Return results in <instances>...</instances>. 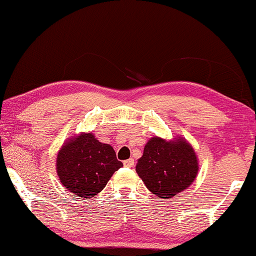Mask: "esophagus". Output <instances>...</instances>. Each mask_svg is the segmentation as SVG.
Here are the masks:
<instances>
[{
	"instance_id": "34e87169",
	"label": "esophagus",
	"mask_w": 256,
	"mask_h": 256,
	"mask_svg": "<svg viewBox=\"0 0 256 256\" xmlns=\"http://www.w3.org/2000/svg\"><path fill=\"white\" fill-rule=\"evenodd\" d=\"M134 164H135V162H134V160H132V158L126 160L124 162V166H127V168H132V166H134Z\"/></svg>"
}]
</instances>
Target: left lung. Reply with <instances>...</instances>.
Masks as SVG:
<instances>
[{"mask_svg": "<svg viewBox=\"0 0 256 256\" xmlns=\"http://www.w3.org/2000/svg\"><path fill=\"white\" fill-rule=\"evenodd\" d=\"M199 170L198 157L184 138L166 140L154 136L146 142L136 164V172L150 192L172 198L190 186Z\"/></svg>", "mask_w": 256, "mask_h": 256, "instance_id": "8db88e82", "label": "left lung"}]
</instances>
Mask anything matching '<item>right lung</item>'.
<instances>
[{"mask_svg":"<svg viewBox=\"0 0 256 256\" xmlns=\"http://www.w3.org/2000/svg\"><path fill=\"white\" fill-rule=\"evenodd\" d=\"M121 166L113 146L101 143L92 132L71 136L59 149L56 162L59 182L84 199L100 194Z\"/></svg>","mask_w":256,"mask_h":256,"instance_id":"1","label":"right lung"}]
</instances>
